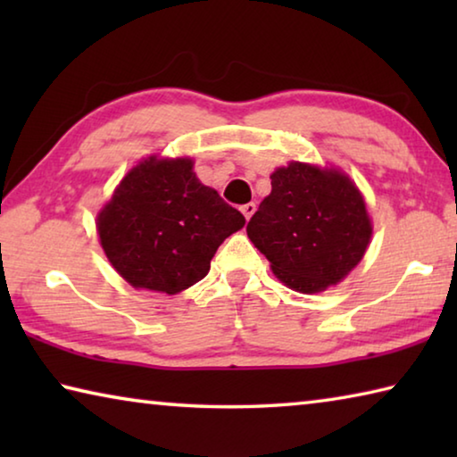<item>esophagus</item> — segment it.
Here are the masks:
<instances>
[{"instance_id":"1","label":"esophagus","mask_w":457,"mask_h":457,"mask_svg":"<svg viewBox=\"0 0 457 457\" xmlns=\"http://www.w3.org/2000/svg\"><path fill=\"white\" fill-rule=\"evenodd\" d=\"M253 212H256V204H245V205H242V213H244L245 220H250L252 215H253Z\"/></svg>"}]
</instances>
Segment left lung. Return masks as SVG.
Wrapping results in <instances>:
<instances>
[{
	"label": "left lung",
	"instance_id": "left-lung-1",
	"mask_svg": "<svg viewBox=\"0 0 457 457\" xmlns=\"http://www.w3.org/2000/svg\"><path fill=\"white\" fill-rule=\"evenodd\" d=\"M272 193L247 221V237L276 278L314 294L338 284L365 256L370 220L349 177L292 161L270 175Z\"/></svg>",
	"mask_w": 457,
	"mask_h": 457
}]
</instances>
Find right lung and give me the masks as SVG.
Instances as JSON below:
<instances>
[{"mask_svg":"<svg viewBox=\"0 0 457 457\" xmlns=\"http://www.w3.org/2000/svg\"><path fill=\"white\" fill-rule=\"evenodd\" d=\"M245 218L201 183L191 159L149 157L130 169L100 210V245L135 286L177 294L210 272L212 258Z\"/></svg>","mask_w":457,"mask_h":457,"instance_id":"right-lung-1","label":"right lung"}]
</instances>
